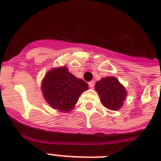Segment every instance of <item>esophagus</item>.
Returning <instances> with one entry per match:
<instances>
[{
  "instance_id": "obj_1",
  "label": "esophagus",
  "mask_w": 161,
  "mask_h": 161,
  "mask_svg": "<svg viewBox=\"0 0 161 161\" xmlns=\"http://www.w3.org/2000/svg\"><path fill=\"white\" fill-rule=\"evenodd\" d=\"M94 84H95V82H94V81H91V82L88 83V85H89V87H90L91 88H93V87H94Z\"/></svg>"
}]
</instances>
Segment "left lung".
Returning <instances> with one entry per match:
<instances>
[{"instance_id": "left-lung-1", "label": "left lung", "mask_w": 161, "mask_h": 161, "mask_svg": "<svg viewBox=\"0 0 161 161\" xmlns=\"http://www.w3.org/2000/svg\"><path fill=\"white\" fill-rule=\"evenodd\" d=\"M95 89L98 93L102 104L111 110L119 109L127 95L124 86L114 77L102 78L96 83Z\"/></svg>"}]
</instances>
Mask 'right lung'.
<instances>
[{"label": "right lung", "mask_w": 161, "mask_h": 161, "mask_svg": "<svg viewBox=\"0 0 161 161\" xmlns=\"http://www.w3.org/2000/svg\"><path fill=\"white\" fill-rule=\"evenodd\" d=\"M88 83L76 78L67 68L48 72L42 82V91L47 102L56 109L68 112L73 108L79 96L88 89Z\"/></svg>", "instance_id": "1"}]
</instances>
